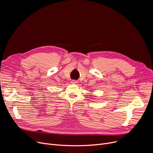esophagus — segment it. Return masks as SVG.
<instances>
[{"label":"esophagus","instance_id":"34e87169","mask_svg":"<svg viewBox=\"0 0 153 153\" xmlns=\"http://www.w3.org/2000/svg\"><path fill=\"white\" fill-rule=\"evenodd\" d=\"M71 83H72V84H77V81H76V80H72Z\"/></svg>","mask_w":153,"mask_h":153}]
</instances>
